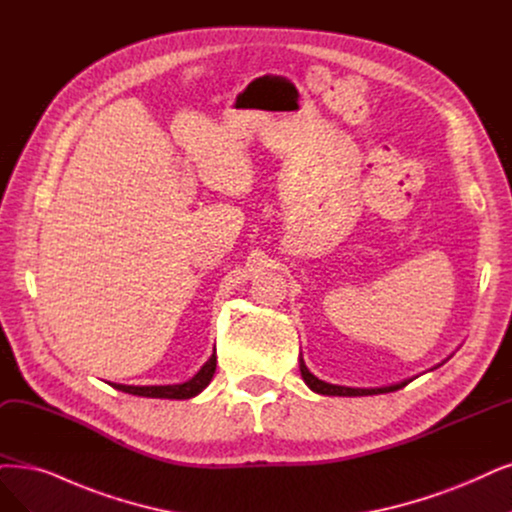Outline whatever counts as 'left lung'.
<instances>
[{
  "mask_svg": "<svg viewBox=\"0 0 512 512\" xmlns=\"http://www.w3.org/2000/svg\"><path fill=\"white\" fill-rule=\"evenodd\" d=\"M445 363V361H443ZM441 363V365H443ZM441 365H434L432 369H437ZM430 369V371H432ZM299 371H301V377H304L306 386L316 392V394H323V396H373V394H386V392H394V390H401L405 388L411 380H403V382H396V384H390V386H380V388H350V386H337V384H329V382H323L318 380V377L314 373H310V369L306 367L304 358H301L299 354Z\"/></svg>",
  "mask_w": 512,
  "mask_h": 512,
  "instance_id": "1",
  "label": "left lung"
}]
</instances>
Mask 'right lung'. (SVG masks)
<instances>
[{
	"instance_id": "right-lung-1",
	"label": "right lung",
	"mask_w": 512,
	"mask_h": 512,
	"mask_svg": "<svg viewBox=\"0 0 512 512\" xmlns=\"http://www.w3.org/2000/svg\"><path fill=\"white\" fill-rule=\"evenodd\" d=\"M217 369V354L213 352L211 358L200 367V371L183 384H166V386H126V384H111L116 390L135 394V396H145V399H170V401H185V399H194L198 396L208 384H211L213 375Z\"/></svg>"
}]
</instances>
